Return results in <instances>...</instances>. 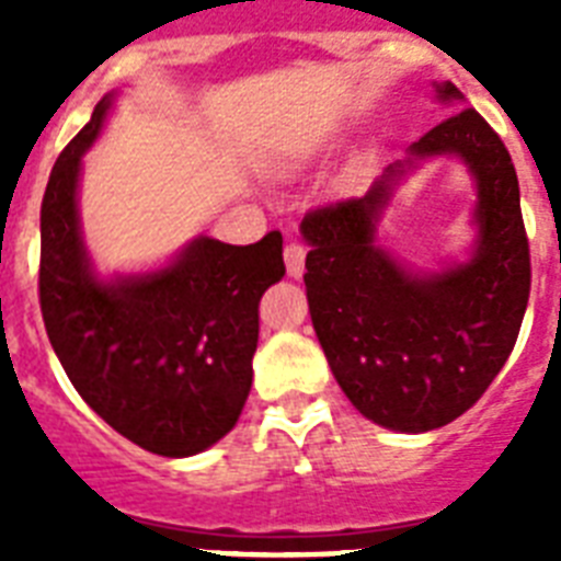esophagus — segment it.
<instances>
[{"label":"esophagus","mask_w":561,"mask_h":561,"mask_svg":"<svg viewBox=\"0 0 561 561\" xmlns=\"http://www.w3.org/2000/svg\"><path fill=\"white\" fill-rule=\"evenodd\" d=\"M285 267H288L290 279H302V273H306V247L290 241L285 247Z\"/></svg>","instance_id":"34e87169"}]
</instances>
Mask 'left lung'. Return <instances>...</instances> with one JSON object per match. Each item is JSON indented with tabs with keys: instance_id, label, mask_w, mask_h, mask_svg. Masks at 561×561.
Returning a JSON list of instances; mask_svg holds the SVG:
<instances>
[{
	"instance_id": "1",
	"label": "left lung",
	"mask_w": 561,
	"mask_h": 561,
	"mask_svg": "<svg viewBox=\"0 0 561 561\" xmlns=\"http://www.w3.org/2000/svg\"><path fill=\"white\" fill-rule=\"evenodd\" d=\"M436 101L462 104L451 81ZM451 156L476 183V238L462 260L419 268L380 241L394 188ZM317 341L360 416L425 434L462 416L510 358L530 297V247L510 151L478 110L462 107L390 162L364 197L308 211L299 224Z\"/></svg>"
}]
</instances>
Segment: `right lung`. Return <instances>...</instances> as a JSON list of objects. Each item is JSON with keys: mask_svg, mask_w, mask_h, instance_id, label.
<instances>
[{"mask_svg": "<svg viewBox=\"0 0 561 561\" xmlns=\"http://www.w3.org/2000/svg\"><path fill=\"white\" fill-rule=\"evenodd\" d=\"M118 92L66 145L39 209V308L81 399L130 443L192 457L236 427L253 383L259 299L285 276L282 236L247 247L197 236L165 264L104 273L81 227L83 153Z\"/></svg>", "mask_w": 561, "mask_h": 561, "instance_id": "add662e5", "label": "right lung"}]
</instances>
